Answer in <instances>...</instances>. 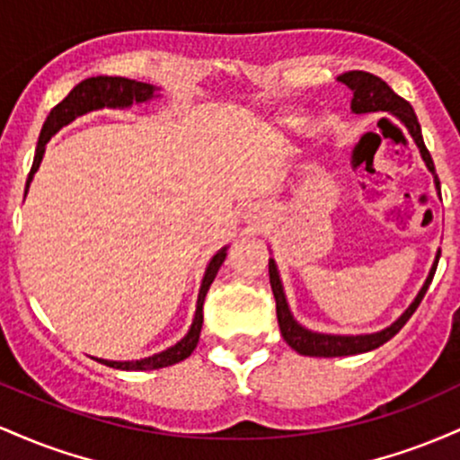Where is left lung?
Here are the masks:
<instances>
[{
    "label": "left lung",
    "mask_w": 460,
    "mask_h": 460,
    "mask_svg": "<svg viewBox=\"0 0 460 460\" xmlns=\"http://www.w3.org/2000/svg\"><path fill=\"white\" fill-rule=\"evenodd\" d=\"M341 84H346L348 88L352 91V112L355 114H367V112H389L400 123L409 129L411 138L415 140L417 149L421 153V160L426 162L429 171L435 175V186L439 190V177L435 172V164H432V157L429 149H426L424 138H421V128L417 123V116L411 108L409 102H404L402 97H398L392 88L387 86V82H383L381 77L372 75V73L366 71H348L344 75L337 77ZM441 251H437L435 263H432L429 279L426 283L421 285L420 294H417L413 303L409 305V309L400 315L398 320L394 322L392 326L387 329L378 331V332H369V335H326V332H314L305 326H300L296 320H294L292 311L288 307V300H285V292L281 285V277H279L277 263L270 260L268 263V272H270V285H272V294L274 300H277V320H279V329H281L283 340L288 341L298 355L305 357H348V355H358V352H369L374 348L383 346L385 341H389L392 337L398 332L402 326L409 322L411 315L415 314V309L420 307L421 298H424L426 289L435 277L437 263H439Z\"/></svg>",
    "instance_id": "obj_1"
}]
</instances>
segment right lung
<instances>
[{"label":"right lung","instance_id":"1","mask_svg":"<svg viewBox=\"0 0 460 460\" xmlns=\"http://www.w3.org/2000/svg\"><path fill=\"white\" fill-rule=\"evenodd\" d=\"M155 86L145 82H136V79H128V77H108V75H97V77H88L84 82H79L71 93L62 99L60 103L51 110L49 116H47L43 129H40L39 136V145H36V155H34V164H31V171L28 175V183H25V194H28L30 181L34 177V172L39 171L40 160L45 155V145L51 140V136L56 131H60L65 125L75 120L77 116L93 112V110H102V108H129L131 103H145L149 99L155 97ZM226 257V246L220 248L218 252L212 257L209 261L208 270H205L203 283H200V292H199V300H197V314H194L192 326H190L188 335L183 337L181 341H177L175 346H171L168 350L157 352V355L140 358V361H105V358H97L99 363L108 367H116V369H134V372H145V369H160V367H168L175 366V363L183 361L192 355V350L199 344V335H200V326H203V303L205 296H208L209 285L214 283L216 274H218V268L223 266Z\"/></svg>","mask_w":460,"mask_h":460}]
</instances>
